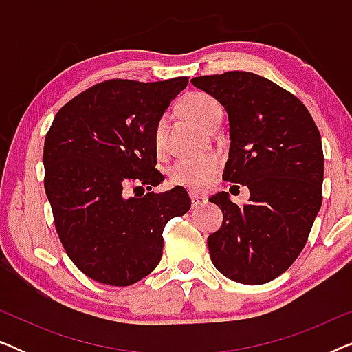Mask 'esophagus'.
Here are the masks:
<instances>
[{"instance_id": "1", "label": "esophagus", "mask_w": 352, "mask_h": 352, "mask_svg": "<svg viewBox=\"0 0 352 352\" xmlns=\"http://www.w3.org/2000/svg\"><path fill=\"white\" fill-rule=\"evenodd\" d=\"M205 199L199 194H190V204H192V208H199V206L204 204Z\"/></svg>"}]
</instances>
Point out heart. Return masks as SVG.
<instances>
[{
    "label": "heart",
    "instance_id": "obj_1",
    "mask_svg": "<svg viewBox=\"0 0 352 352\" xmlns=\"http://www.w3.org/2000/svg\"><path fill=\"white\" fill-rule=\"evenodd\" d=\"M181 110L187 118L208 129L218 117H221V107L208 94L192 93L187 94L181 102ZM166 120L160 118L153 128V144L157 151L165 147ZM219 170V160L213 155L181 158L170 166V179L173 184L186 187L189 190H204L213 181Z\"/></svg>",
    "mask_w": 352,
    "mask_h": 352
}]
</instances>
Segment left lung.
I'll list each match as a JSON object with an SVG mask.
<instances>
[{
  "label": "left lung",
  "instance_id": "8db88e82",
  "mask_svg": "<svg viewBox=\"0 0 352 352\" xmlns=\"http://www.w3.org/2000/svg\"><path fill=\"white\" fill-rule=\"evenodd\" d=\"M228 112L229 158L224 181L247 186L239 206L213 195L223 226L208 237L214 267L230 280L261 285L295 263L322 205L320 133L296 96L252 72L192 78Z\"/></svg>",
  "mask_w": 352,
  "mask_h": 352
}]
</instances>
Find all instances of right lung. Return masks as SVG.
<instances>
[{
    "mask_svg": "<svg viewBox=\"0 0 352 352\" xmlns=\"http://www.w3.org/2000/svg\"><path fill=\"white\" fill-rule=\"evenodd\" d=\"M187 83L177 76L94 85L57 112L46 134L45 190L57 235L96 282L128 287L148 276L162 259L166 223L190 208L182 187L134 197L123 190L165 181L155 170L153 128Z\"/></svg>",
    "mask_w": 352,
    "mask_h": 352,
    "instance_id": "1",
    "label": "right lung"
}]
</instances>
